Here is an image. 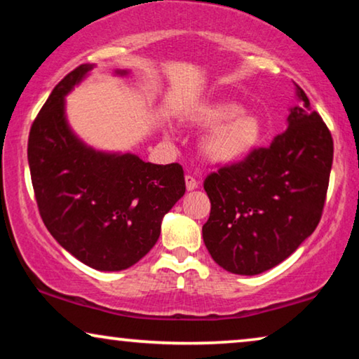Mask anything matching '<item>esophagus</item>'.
Returning a JSON list of instances; mask_svg holds the SVG:
<instances>
[{"label": "esophagus", "mask_w": 359, "mask_h": 359, "mask_svg": "<svg viewBox=\"0 0 359 359\" xmlns=\"http://www.w3.org/2000/svg\"><path fill=\"white\" fill-rule=\"evenodd\" d=\"M184 181H186V189H188V191H194L196 188H198V181H196L194 176L186 175Z\"/></svg>", "instance_id": "esophagus-1"}]
</instances>
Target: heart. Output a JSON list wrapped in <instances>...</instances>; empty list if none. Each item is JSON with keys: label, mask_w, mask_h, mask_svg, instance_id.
<instances>
[{"label": "heart", "mask_w": 359, "mask_h": 359, "mask_svg": "<svg viewBox=\"0 0 359 359\" xmlns=\"http://www.w3.org/2000/svg\"><path fill=\"white\" fill-rule=\"evenodd\" d=\"M188 122L210 129L201 139L199 150L210 163L229 165L242 160L258 145L263 126L258 116L229 100L199 104L188 114Z\"/></svg>", "instance_id": "b5f03b06"}]
</instances>
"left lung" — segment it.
Listing matches in <instances>:
<instances>
[{"label": "left lung", "mask_w": 359, "mask_h": 359, "mask_svg": "<svg viewBox=\"0 0 359 359\" xmlns=\"http://www.w3.org/2000/svg\"><path fill=\"white\" fill-rule=\"evenodd\" d=\"M287 129L266 149L210 173L203 238L214 262L255 276L296 252L320 222L333 161L330 130L296 85Z\"/></svg>", "instance_id": "left-lung-1"}]
</instances>
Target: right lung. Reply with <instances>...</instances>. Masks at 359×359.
<instances>
[{"label": "right lung", "instance_id": "add662e5", "mask_svg": "<svg viewBox=\"0 0 359 359\" xmlns=\"http://www.w3.org/2000/svg\"><path fill=\"white\" fill-rule=\"evenodd\" d=\"M91 68L80 65L53 88L32 122L27 160L39 212L52 237L88 266L121 271L154 248L161 219L183 198L184 173L178 163L97 151L73 134L65 96Z\"/></svg>", "mask_w": 359, "mask_h": 359}]
</instances>
